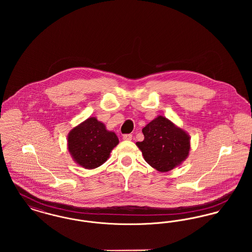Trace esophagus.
<instances>
[{
    "mask_svg": "<svg viewBox=\"0 0 252 252\" xmlns=\"http://www.w3.org/2000/svg\"><path fill=\"white\" fill-rule=\"evenodd\" d=\"M123 139H124L125 141H131L132 135L131 134H125V135L123 136Z\"/></svg>",
    "mask_w": 252,
    "mask_h": 252,
    "instance_id": "1",
    "label": "esophagus"
}]
</instances>
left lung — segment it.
Returning a JSON list of instances; mask_svg holds the SVG:
<instances>
[{"mask_svg": "<svg viewBox=\"0 0 252 252\" xmlns=\"http://www.w3.org/2000/svg\"><path fill=\"white\" fill-rule=\"evenodd\" d=\"M144 140L136 145L145 161L159 172H168L180 165L189 155L190 136L173 122L158 115L144 128Z\"/></svg>", "mask_w": 252, "mask_h": 252, "instance_id": "left-lung-1", "label": "left lung"}]
</instances>
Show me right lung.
Here are the masks:
<instances>
[{"label": "right lung", "mask_w": 252, "mask_h": 252, "mask_svg": "<svg viewBox=\"0 0 252 252\" xmlns=\"http://www.w3.org/2000/svg\"><path fill=\"white\" fill-rule=\"evenodd\" d=\"M67 142L72 159L79 166L94 169L107 161L119 139L103 123L90 117L69 132Z\"/></svg>", "instance_id": "add662e5"}]
</instances>
